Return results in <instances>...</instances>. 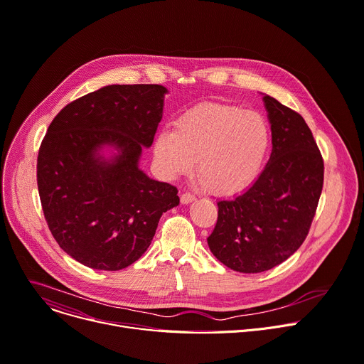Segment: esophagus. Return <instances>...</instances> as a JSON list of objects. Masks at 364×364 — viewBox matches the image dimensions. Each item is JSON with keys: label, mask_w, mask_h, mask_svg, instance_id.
<instances>
[{"label": "esophagus", "mask_w": 364, "mask_h": 364, "mask_svg": "<svg viewBox=\"0 0 364 364\" xmlns=\"http://www.w3.org/2000/svg\"><path fill=\"white\" fill-rule=\"evenodd\" d=\"M180 200H181L183 205H188V203H191V202L196 200V196H193V194H190V193H183L181 197H180Z\"/></svg>", "instance_id": "obj_1"}]
</instances>
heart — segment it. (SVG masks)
Returning a JSON list of instances; mask_svg holds the SVG:
<instances>
[{"label": "heart", "instance_id": "obj_1", "mask_svg": "<svg viewBox=\"0 0 364 364\" xmlns=\"http://www.w3.org/2000/svg\"><path fill=\"white\" fill-rule=\"evenodd\" d=\"M270 144L269 124L255 112L202 103L184 112L174 130L156 136L154 155L168 178L188 174L197 159V174L215 194H234L258 174Z\"/></svg>", "mask_w": 364, "mask_h": 364}]
</instances>
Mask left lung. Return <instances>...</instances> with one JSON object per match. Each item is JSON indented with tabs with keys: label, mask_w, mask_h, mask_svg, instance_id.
<instances>
[{
	"label": "left lung",
	"mask_w": 364,
	"mask_h": 364,
	"mask_svg": "<svg viewBox=\"0 0 364 364\" xmlns=\"http://www.w3.org/2000/svg\"><path fill=\"white\" fill-rule=\"evenodd\" d=\"M272 155L254 184L218 202L208 238L212 254L240 273H261L286 261L305 241L323 184V161L304 117L264 94Z\"/></svg>",
	"instance_id": "1"
}]
</instances>
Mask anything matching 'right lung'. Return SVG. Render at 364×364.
<instances>
[{"label":"right lung","instance_id":"right-lung-1","mask_svg":"<svg viewBox=\"0 0 364 364\" xmlns=\"http://www.w3.org/2000/svg\"><path fill=\"white\" fill-rule=\"evenodd\" d=\"M167 92L156 84L107 85L65 106L49 124L38 156L42 209L59 247L90 269L135 262L162 213L180 203L174 186L139 168ZM106 147L117 152L106 157Z\"/></svg>","mask_w":364,"mask_h":364}]
</instances>
